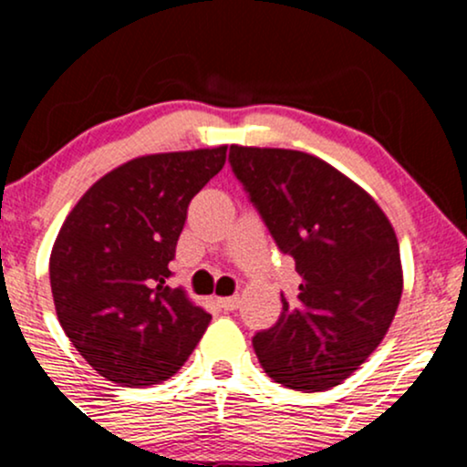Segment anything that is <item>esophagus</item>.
I'll return each instance as SVG.
<instances>
[{
	"label": "esophagus",
	"instance_id": "34e87169",
	"mask_svg": "<svg viewBox=\"0 0 467 467\" xmlns=\"http://www.w3.org/2000/svg\"><path fill=\"white\" fill-rule=\"evenodd\" d=\"M217 305L223 312H234L239 307V296H228V298H217Z\"/></svg>",
	"mask_w": 467,
	"mask_h": 467
}]
</instances>
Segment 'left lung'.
<instances>
[{
    "instance_id": "obj_1",
    "label": "left lung",
    "mask_w": 467,
    "mask_h": 467,
    "mask_svg": "<svg viewBox=\"0 0 467 467\" xmlns=\"http://www.w3.org/2000/svg\"><path fill=\"white\" fill-rule=\"evenodd\" d=\"M252 206L301 276L270 329L252 337L264 371L294 390L340 384L378 349L401 298L400 244L382 208L316 155L230 147Z\"/></svg>"
}]
</instances>
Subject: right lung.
<instances>
[{
	"mask_svg": "<svg viewBox=\"0 0 467 467\" xmlns=\"http://www.w3.org/2000/svg\"><path fill=\"white\" fill-rule=\"evenodd\" d=\"M223 162L226 147L130 160L96 182L58 230L50 254L58 323L109 382H164L211 323L166 278L189 203Z\"/></svg>",
	"mask_w": 467,
	"mask_h": 467,
	"instance_id": "1",
	"label": "right lung"
}]
</instances>
